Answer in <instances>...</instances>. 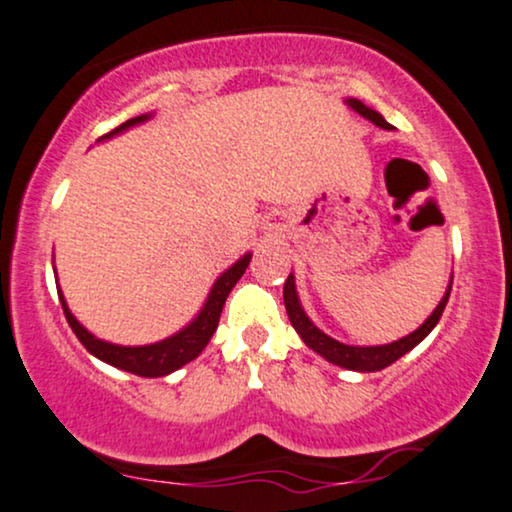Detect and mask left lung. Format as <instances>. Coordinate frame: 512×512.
<instances>
[{"label": "left lung", "instance_id": "8db88e82", "mask_svg": "<svg viewBox=\"0 0 512 512\" xmlns=\"http://www.w3.org/2000/svg\"><path fill=\"white\" fill-rule=\"evenodd\" d=\"M350 107L355 109L357 114L365 116L372 123H377L379 128H391V123L384 119V116L374 112V109H369L362 104L360 100H348ZM448 295H451V288H448V293L443 295V300L439 303V307L432 312V317L424 322L420 329L412 331L410 336L400 338V341H393L389 346H372V348H357V346H346V343H338L334 338H329L322 331L317 329L315 324L307 319V315L303 312V307L298 303V295H295V281L293 276H288L286 283H283V303H286V312H288V319H291L293 329L298 331L300 338L310 346L315 353H319L322 357H326L329 362H334L338 367H346V369H355V372H379V369L393 365V362L398 360V357H403L408 350H412L417 346V343L422 341L424 336L429 334V331L434 329L436 322H439L441 315H443V307L448 303Z\"/></svg>", "mask_w": 512, "mask_h": 512}]
</instances>
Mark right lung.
<instances>
[{
    "label": "right lung",
    "instance_id": "right-lung-1",
    "mask_svg": "<svg viewBox=\"0 0 512 512\" xmlns=\"http://www.w3.org/2000/svg\"><path fill=\"white\" fill-rule=\"evenodd\" d=\"M147 116H135V119H128L126 123H121L119 128H114L112 133H119L123 128L133 126V123H140L145 121ZM250 264V255H245L243 260H238L229 272H224L219 276V281L214 283L212 293H209L205 307H202V312L197 315V319L186 329L181 331V334L166 338L162 343H155V346H140V348H126V346H114V343H104L100 338H95L88 331L83 329L76 322V317L71 315L69 307L64 303V295H59L61 300V307H64V315H66V322L73 329V334L78 336V341L83 343L85 348L90 350L92 355L100 357V360L109 362V365L119 367V369H126V372L131 374H138V377H164V374H171L174 369L183 367L186 362L195 360L197 355L202 353V348L207 346L209 338H212L214 331H217V324H219V317H221V310H224V303L226 298H229L231 288L236 286L240 276L245 274V269H248Z\"/></svg>",
    "mask_w": 512,
    "mask_h": 512
}]
</instances>
